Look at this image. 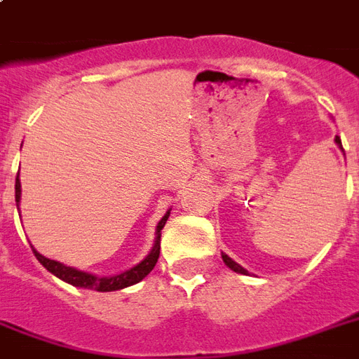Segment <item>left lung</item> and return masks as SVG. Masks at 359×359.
I'll return each mask as SVG.
<instances>
[{"label":"left lung","instance_id":"1","mask_svg":"<svg viewBox=\"0 0 359 359\" xmlns=\"http://www.w3.org/2000/svg\"><path fill=\"white\" fill-rule=\"evenodd\" d=\"M335 143H337V147H339L341 151H343V145H341V137H339V135H335ZM222 259H224L225 264H227V266H229L231 270H233V272H236V273H244V276H248V270H245V268L240 266L238 262L233 261V259H231L229 255H225V253H222Z\"/></svg>","mask_w":359,"mask_h":359}]
</instances>
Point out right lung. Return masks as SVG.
Returning a JSON list of instances; mask_svg holds the SVG:
<instances>
[{
  "label": "right lung",
  "instance_id": "add662e5",
  "mask_svg": "<svg viewBox=\"0 0 359 359\" xmlns=\"http://www.w3.org/2000/svg\"><path fill=\"white\" fill-rule=\"evenodd\" d=\"M14 194H16V207L20 208V199H22V184H20V171L18 177H16V184H14ZM169 218V210L163 214V218L158 222L156 225V238H154V245L152 250L147 253V257L143 261H140L137 264H134L128 270H124L121 273H115V276H106V278H100V276H95V273L81 272L78 268L67 266L63 262L53 261V259H48V257L41 255L39 251L33 248V253L39 259L42 266L46 268L48 272H52L55 278L63 279L65 283L74 285V287H80V289H91L98 290V292H111V290H121L126 289L130 285L140 283L141 279L147 278L151 270L156 266L158 257H160V236H162V229L165 222Z\"/></svg>",
  "mask_w": 359,
  "mask_h": 359
}]
</instances>
